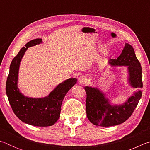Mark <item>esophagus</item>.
<instances>
[{
	"mask_svg": "<svg viewBox=\"0 0 150 150\" xmlns=\"http://www.w3.org/2000/svg\"><path fill=\"white\" fill-rule=\"evenodd\" d=\"M78 83H79V84L82 85V84H85V83H87V79H86V78L84 77H79L78 79Z\"/></svg>",
	"mask_w": 150,
	"mask_h": 150,
	"instance_id": "obj_1",
	"label": "esophagus"
}]
</instances>
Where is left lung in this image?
<instances>
[{"label":"left lung","instance_id":"obj_1","mask_svg":"<svg viewBox=\"0 0 150 150\" xmlns=\"http://www.w3.org/2000/svg\"><path fill=\"white\" fill-rule=\"evenodd\" d=\"M111 66H127L128 83L134 88L143 87L142 81V67L137 59L131 45L126 43L125 46L116 59H110ZM86 112L87 118L94 125L108 127L120 124L132 115L142 97V92L138 90L134 93L122 105H112L106 95L97 87L86 86Z\"/></svg>","mask_w":150,"mask_h":150}]
</instances>
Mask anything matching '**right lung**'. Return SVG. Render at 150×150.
I'll use <instances>...</instances> for the list:
<instances>
[{
    "instance_id": "right-lung-1",
    "label": "right lung",
    "mask_w": 150,
    "mask_h": 150,
    "mask_svg": "<svg viewBox=\"0 0 150 150\" xmlns=\"http://www.w3.org/2000/svg\"><path fill=\"white\" fill-rule=\"evenodd\" d=\"M42 43V39L31 40L20 50L10 65L6 84V93L12 110L23 122L35 126H50L60 116L62 101L66 94L77 83L76 78H69L58 85L49 95L44 98L24 96L18 87L20 62L27 49Z\"/></svg>"
}]
</instances>
